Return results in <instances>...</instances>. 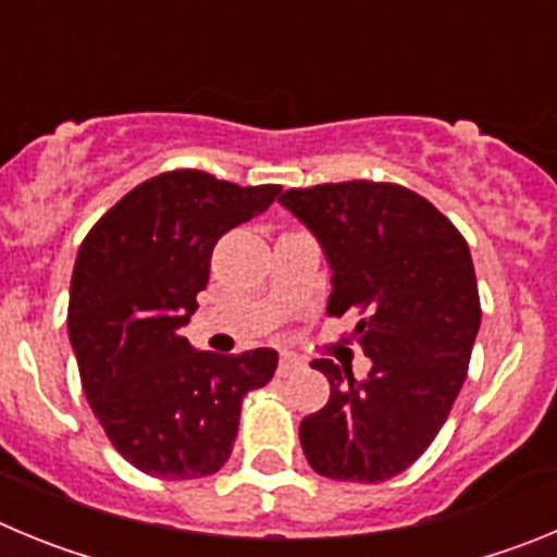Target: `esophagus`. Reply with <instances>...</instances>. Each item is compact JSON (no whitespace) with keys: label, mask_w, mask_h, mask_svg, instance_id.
Returning a JSON list of instances; mask_svg holds the SVG:
<instances>
[{"label":"esophagus","mask_w":557,"mask_h":557,"mask_svg":"<svg viewBox=\"0 0 557 557\" xmlns=\"http://www.w3.org/2000/svg\"><path fill=\"white\" fill-rule=\"evenodd\" d=\"M301 368V362L295 357H289V354H284L282 359H278V376H289L293 371H298Z\"/></svg>","instance_id":"34e87169"}]
</instances>
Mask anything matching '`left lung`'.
I'll return each mask as SVG.
<instances>
[{"label": "left lung", "mask_w": 557, "mask_h": 557, "mask_svg": "<svg viewBox=\"0 0 557 557\" xmlns=\"http://www.w3.org/2000/svg\"><path fill=\"white\" fill-rule=\"evenodd\" d=\"M282 206L332 268L326 312H357L371 373L314 359L332 385L301 421L309 466L329 480L385 482L435 441L469 373L480 293L469 245L426 198L398 184L343 181L287 189Z\"/></svg>", "instance_id": "8db88e82"}]
</instances>
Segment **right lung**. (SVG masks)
<instances>
[{"label": "right lung", "instance_id": "right-lung-1", "mask_svg": "<svg viewBox=\"0 0 557 557\" xmlns=\"http://www.w3.org/2000/svg\"><path fill=\"white\" fill-rule=\"evenodd\" d=\"M278 191L161 172L108 209L77 250L66 323L83 393L113 449L145 474L198 480L223 469L243 398L273 379V348L195 351L178 329L198 309L220 236Z\"/></svg>", "mask_w": 557, "mask_h": 557}]
</instances>
